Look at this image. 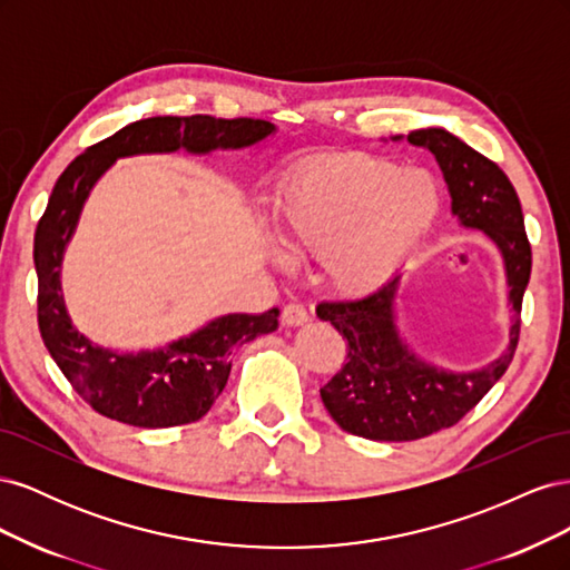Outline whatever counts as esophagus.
Instances as JSON below:
<instances>
[{
    "instance_id": "esophagus-1",
    "label": "esophagus",
    "mask_w": 570,
    "mask_h": 570,
    "mask_svg": "<svg viewBox=\"0 0 570 570\" xmlns=\"http://www.w3.org/2000/svg\"><path fill=\"white\" fill-rule=\"evenodd\" d=\"M283 323H285V325H289V327H297V325L308 323L306 308H304V306H299V304H287V306L283 308Z\"/></svg>"
}]
</instances>
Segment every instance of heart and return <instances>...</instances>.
<instances>
[{"instance_id":"1","label":"heart","mask_w":570,"mask_h":570,"mask_svg":"<svg viewBox=\"0 0 570 570\" xmlns=\"http://www.w3.org/2000/svg\"><path fill=\"white\" fill-rule=\"evenodd\" d=\"M442 212V187L423 168L377 157L312 166L273 199L281 243L302 256H323L331 287L368 297L402 273Z\"/></svg>"}]
</instances>
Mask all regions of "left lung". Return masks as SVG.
<instances>
[{"instance_id":"1","label":"left lung","mask_w":570,"mask_h":570,"mask_svg":"<svg viewBox=\"0 0 570 570\" xmlns=\"http://www.w3.org/2000/svg\"><path fill=\"white\" fill-rule=\"evenodd\" d=\"M392 140L400 142L402 135ZM406 140L433 151L461 226L485 233L502 254L513 316L502 356L459 373L423 361L402 337L394 302L400 275L364 299L318 304V318L347 337V361L321 387V400L342 430L381 442L421 440L452 428L492 390L519 344L532 266L521 202L504 170L442 128L413 130Z\"/></svg>"}]
</instances>
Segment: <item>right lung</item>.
<instances>
[{
  "label": "right lung",
  "mask_w": 570,
  "mask_h": 570,
  "mask_svg": "<svg viewBox=\"0 0 570 570\" xmlns=\"http://www.w3.org/2000/svg\"><path fill=\"white\" fill-rule=\"evenodd\" d=\"M275 126L258 118L154 116L135 120L76 157L51 189L36 230L38 323L51 358L97 413L135 428H170L199 421L230 375L237 344L278 327V308L228 314L159 350H105L78 333L61 295V262L92 187L107 170L137 154H212L266 140Z\"/></svg>",
  "instance_id": "right-lung-1"
}]
</instances>
